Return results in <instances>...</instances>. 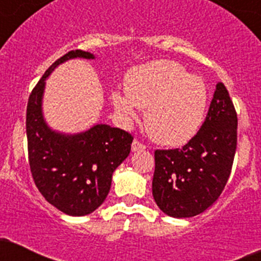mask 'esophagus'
<instances>
[{"mask_svg":"<svg viewBox=\"0 0 261 261\" xmlns=\"http://www.w3.org/2000/svg\"><path fill=\"white\" fill-rule=\"evenodd\" d=\"M146 145H143L142 142H140L138 140H135L132 142V151L136 152V151H141V150H145Z\"/></svg>","mask_w":261,"mask_h":261,"instance_id":"esophagus-1","label":"esophagus"}]
</instances>
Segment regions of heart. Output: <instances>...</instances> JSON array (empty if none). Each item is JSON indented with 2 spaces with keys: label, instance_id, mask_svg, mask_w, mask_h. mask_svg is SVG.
I'll use <instances>...</instances> for the list:
<instances>
[{
  "label": "heart",
  "instance_id": "obj_1",
  "mask_svg": "<svg viewBox=\"0 0 261 261\" xmlns=\"http://www.w3.org/2000/svg\"><path fill=\"white\" fill-rule=\"evenodd\" d=\"M125 93L111 95L114 108L126 120L146 109L145 126L161 145L178 146L193 137L206 113L209 93L205 82L172 60H153L126 73Z\"/></svg>",
  "mask_w": 261,
  "mask_h": 261
}]
</instances>
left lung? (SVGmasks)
Returning a JSON list of instances; mask_svg holds the SVG:
<instances>
[{
    "label": "left lung",
    "instance_id": "obj_1",
    "mask_svg": "<svg viewBox=\"0 0 261 261\" xmlns=\"http://www.w3.org/2000/svg\"><path fill=\"white\" fill-rule=\"evenodd\" d=\"M236 147L237 113L219 82L196 136L182 148L155 151L152 196L160 210L191 218L212 206L227 185Z\"/></svg>",
    "mask_w": 261,
    "mask_h": 261
}]
</instances>
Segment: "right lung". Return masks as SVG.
Masks as SVG:
<instances>
[{
    "label": "right lung",
    "instance_id": "1",
    "mask_svg": "<svg viewBox=\"0 0 261 261\" xmlns=\"http://www.w3.org/2000/svg\"><path fill=\"white\" fill-rule=\"evenodd\" d=\"M74 58L95 56L82 49L69 51L47 69L29 96L27 138L31 173L39 192L60 212L82 217L105 201L114 170L130 152L133 136L106 124L70 136L48 128L42 115L46 78L56 66Z\"/></svg>",
    "mask_w": 261,
    "mask_h": 261
}]
</instances>
